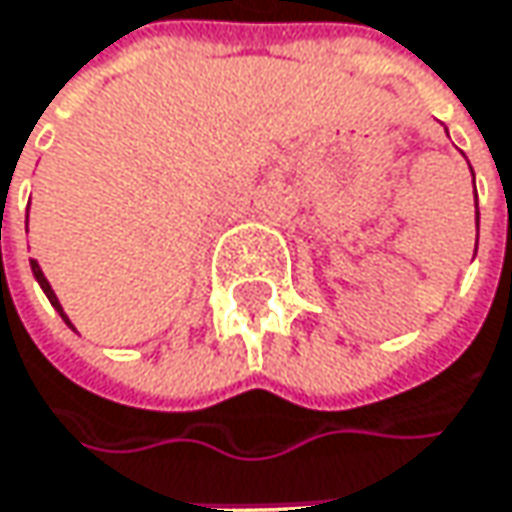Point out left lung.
I'll use <instances>...</instances> for the list:
<instances>
[{
  "instance_id": "obj_1",
  "label": "left lung",
  "mask_w": 512,
  "mask_h": 512,
  "mask_svg": "<svg viewBox=\"0 0 512 512\" xmlns=\"http://www.w3.org/2000/svg\"><path fill=\"white\" fill-rule=\"evenodd\" d=\"M472 179H475V173H472ZM478 221H480V215H478Z\"/></svg>"
}]
</instances>
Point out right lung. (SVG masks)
<instances>
[{
	"label": "right lung",
	"mask_w": 512,
	"mask_h": 512,
	"mask_svg": "<svg viewBox=\"0 0 512 512\" xmlns=\"http://www.w3.org/2000/svg\"><path fill=\"white\" fill-rule=\"evenodd\" d=\"M32 274H34V280H37V286L43 288V294L49 297V303H52V306L58 309V315L64 318V324H67V327H73V324H70V318L64 315V309H61V303H58V297H55V291H52V286H49V280L43 277V271H40V265H37L34 259H32Z\"/></svg>",
	"instance_id": "add662e5"
}]
</instances>
